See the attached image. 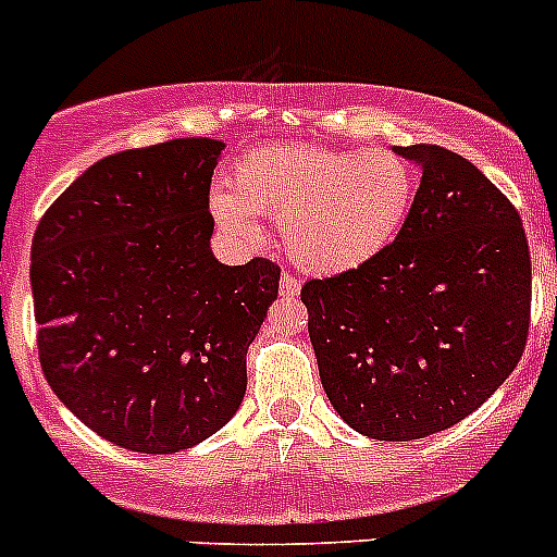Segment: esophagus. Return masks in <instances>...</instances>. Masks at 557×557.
Segmentation results:
<instances>
[{
  "instance_id": "1",
  "label": "esophagus",
  "mask_w": 557,
  "mask_h": 557,
  "mask_svg": "<svg viewBox=\"0 0 557 557\" xmlns=\"http://www.w3.org/2000/svg\"><path fill=\"white\" fill-rule=\"evenodd\" d=\"M301 290V283L294 277V274L283 272V277H280V296H285V299H294V296H299Z\"/></svg>"
}]
</instances>
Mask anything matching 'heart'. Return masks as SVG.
<instances>
[{
  "label": "heart",
  "instance_id": "1",
  "mask_svg": "<svg viewBox=\"0 0 557 557\" xmlns=\"http://www.w3.org/2000/svg\"><path fill=\"white\" fill-rule=\"evenodd\" d=\"M231 190L212 193V214L225 234L258 245V218H269L299 267L339 274L370 263L397 239L416 180L408 160L388 149L288 144L247 152Z\"/></svg>",
  "mask_w": 557,
  "mask_h": 557
}]
</instances>
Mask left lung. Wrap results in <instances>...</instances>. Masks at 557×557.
<instances>
[{
    "instance_id": "1",
    "label": "left lung",
    "mask_w": 557,
    "mask_h": 557,
    "mask_svg": "<svg viewBox=\"0 0 557 557\" xmlns=\"http://www.w3.org/2000/svg\"><path fill=\"white\" fill-rule=\"evenodd\" d=\"M422 169L397 239L370 263L301 288L323 392L348 428L416 441L455 428L520 361L531 252L520 214L473 163L394 147Z\"/></svg>"
}]
</instances>
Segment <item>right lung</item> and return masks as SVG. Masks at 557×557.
<instances>
[{
    "label": "right lung",
    "instance_id": "add662e5",
    "mask_svg": "<svg viewBox=\"0 0 557 557\" xmlns=\"http://www.w3.org/2000/svg\"><path fill=\"white\" fill-rule=\"evenodd\" d=\"M225 144L176 138L86 169L32 239L48 386L100 438L174 455L234 419L247 348L280 267L209 250V185Z\"/></svg>",
    "mask_w": 557,
    "mask_h": 557
}]
</instances>
